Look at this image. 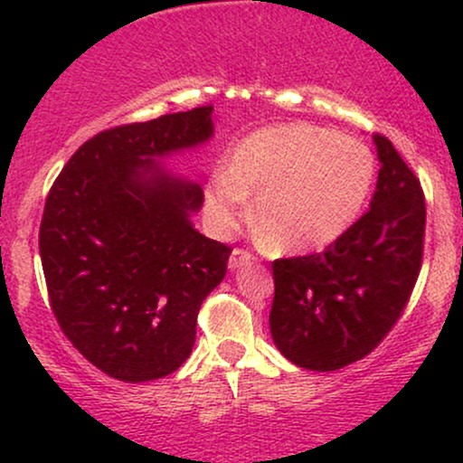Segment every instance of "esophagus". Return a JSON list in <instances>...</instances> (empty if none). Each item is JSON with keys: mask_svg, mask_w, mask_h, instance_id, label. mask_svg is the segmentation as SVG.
<instances>
[{"mask_svg": "<svg viewBox=\"0 0 463 463\" xmlns=\"http://www.w3.org/2000/svg\"><path fill=\"white\" fill-rule=\"evenodd\" d=\"M254 261H257V257H254L250 250L235 248V250H232L231 259H228V268L237 269V268H241V265H248V263H254Z\"/></svg>", "mask_w": 463, "mask_h": 463, "instance_id": "obj_1", "label": "esophagus"}]
</instances>
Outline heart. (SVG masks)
Instances as JSON below:
<instances>
[{
	"label": "heart",
	"mask_w": 463,
	"mask_h": 463,
	"mask_svg": "<svg viewBox=\"0 0 463 463\" xmlns=\"http://www.w3.org/2000/svg\"><path fill=\"white\" fill-rule=\"evenodd\" d=\"M374 158L353 137L311 124H280L250 135L204 191L211 224L235 231L257 194L254 220L272 246L300 252L348 231L368 198Z\"/></svg>",
	"instance_id": "b5f03b06"
}]
</instances>
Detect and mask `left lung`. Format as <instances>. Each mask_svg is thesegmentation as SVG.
Masks as SVG:
<instances>
[{
    "label": "left lung",
    "mask_w": 463,
    "mask_h": 463,
    "mask_svg": "<svg viewBox=\"0 0 463 463\" xmlns=\"http://www.w3.org/2000/svg\"><path fill=\"white\" fill-rule=\"evenodd\" d=\"M370 209L324 252L276 259L269 331L291 364L331 372L372 353L416 285L427 206L416 174L383 135Z\"/></svg>",
    "instance_id": "obj_1"
}]
</instances>
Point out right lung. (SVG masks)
<instances>
[{"label": "right lung", "mask_w": 463, "mask_h": 463, "mask_svg": "<svg viewBox=\"0 0 463 463\" xmlns=\"http://www.w3.org/2000/svg\"><path fill=\"white\" fill-rule=\"evenodd\" d=\"M213 106L115 126L78 147L52 184L39 231L50 307L84 359L126 383L187 361L231 248L200 235V184L154 158L213 137Z\"/></svg>", "instance_id": "right-lung-1"}]
</instances>
